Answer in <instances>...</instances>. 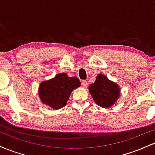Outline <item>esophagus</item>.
Returning a JSON list of instances; mask_svg holds the SVG:
<instances>
[{
    "mask_svg": "<svg viewBox=\"0 0 155 155\" xmlns=\"http://www.w3.org/2000/svg\"><path fill=\"white\" fill-rule=\"evenodd\" d=\"M81 85H82L83 87H87L88 85L87 81H86V80H84V81H81Z\"/></svg>",
    "mask_w": 155,
    "mask_h": 155,
    "instance_id": "1",
    "label": "esophagus"
}]
</instances>
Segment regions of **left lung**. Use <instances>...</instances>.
Returning <instances> with one entry per match:
<instances>
[{
    "instance_id": "left-lung-1",
    "label": "left lung",
    "mask_w": 155,
    "mask_h": 155,
    "mask_svg": "<svg viewBox=\"0 0 155 155\" xmlns=\"http://www.w3.org/2000/svg\"><path fill=\"white\" fill-rule=\"evenodd\" d=\"M89 92L95 104L102 108L111 107L120 95V86L101 74L96 76L95 82L90 85Z\"/></svg>"
}]
</instances>
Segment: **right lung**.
<instances>
[{
    "mask_svg": "<svg viewBox=\"0 0 155 155\" xmlns=\"http://www.w3.org/2000/svg\"><path fill=\"white\" fill-rule=\"evenodd\" d=\"M81 86L76 77H69L66 73L58 74L52 79L42 81L38 87V95L43 104L57 110L66 105L72 91Z\"/></svg>",
    "mask_w": 155,
    "mask_h": 155,
    "instance_id": "1",
    "label": "right lung"
}]
</instances>
